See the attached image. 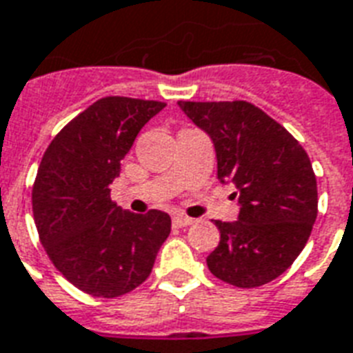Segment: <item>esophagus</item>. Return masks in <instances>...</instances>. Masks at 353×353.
Here are the masks:
<instances>
[{
	"instance_id": "esophagus-1",
	"label": "esophagus",
	"mask_w": 353,
	"mask_h": 353,
	"mask_svg": "<svg viewBox=\"0 0 353 353\" xmlns=\"http://www.w3.org/2000/svg\"><path fill=\"white\" fill-rule=\"evenodd\" d=\"M192 222H194V219H188V216H183V214L174 216V225H176V228H187V225H190Z\"/></svg>"
}]
</instances>
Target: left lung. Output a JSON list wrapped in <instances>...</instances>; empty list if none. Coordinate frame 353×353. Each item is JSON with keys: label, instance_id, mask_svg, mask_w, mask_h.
<instances>
[{"label": "left lung", "instance_id": "left-lung-1", "mask_svg": "<svg viewBox=\"0 0 353 353\" xmlns=\"http://www.w3.org/2000/svg\"><path fill=\"white\" fill-rule=\"evenodd\" d=\"M211 137L219 179L235 185L239 219L220 222L212 276L241 289L270 283L300 255L319 212L316 177L300 142L248 101H177Z\"/></svg>", "mask_w": 353, "mask_h": 353}]
</instances>
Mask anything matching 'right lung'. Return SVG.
<instances>
[{
  "label": "right lung",
  "instance_id": "obj_1",
  "mask_svg": "<svg viewBox=\"0 0 353 353\" xmlns=\"http://www.w3.org/2000/svg\"><path fill=\"white\" fill-rule=\"evenodd\" d=\"M166 103L109 96L51 141L33 185V216L59 272L96 298L131 292L150 276L170 235V216L122 211L111 185L137 134Z\"/></svg>",
  "mask_w": 353,
  "mask_h": 353
}]
</instances>
